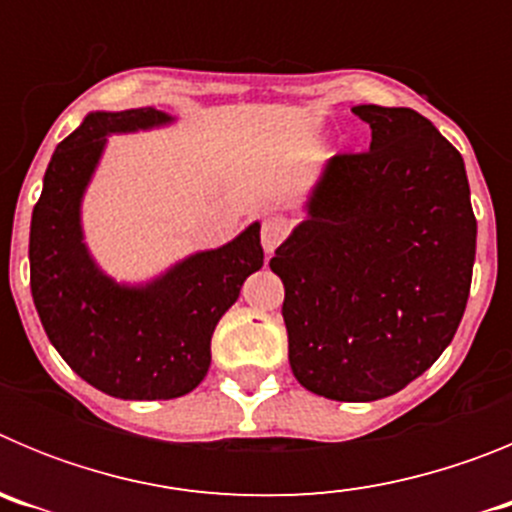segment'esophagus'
Here are the masks:
<instances>
[{"instance_id":"34e87169","label":"esophagus","mask_w":512,"mask_h":512,"mask_svg":"<svg viewBox=\"0 0 512 512\" xmlns=\"http://www.w3.org/2000/svg\"><path fill=\"white\" fill-rule=\"evenodd\" d=\"M289 235V220L282 215H271L266 217L264 225H261V246H264L266 253L277 251L279 243Z\"/></svg>"}]
</instances>
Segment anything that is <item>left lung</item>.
Wrapping results in <instances>:
<instances>
[{"instance_id": "obj_1", "label": "left lung", "mask_w": 512, "mask_h": 512, "mask_svg": "<svg viewBox=\"0 0 512 512\" xmlns=\"http://www.w3.org/2000/svg\"><path fill=\"white\" fill-rule=\"evenodd\" d=\"M364 153L328 161L307 217L269 261L289 366L305 390L372 402L443 354L472 287L477 220L464 158L410 107L359 104Z\"/></svg>"}]
</instances>
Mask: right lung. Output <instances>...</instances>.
Instances as JSON below:
<instances>
[{
  "instance_id": "obj_1",
  "label": "right lung",
  "mask_w": 512,
  "mask_h": 512,
  "mask_svg": "<svg viewBox=\"0 0 512 512\" xmlns=\"http://www.w3.org/2000/svg\"><path fill=\"white\" fill-rule=\"evenodd\" d=\"M171 122L153 107L92 112L58 143L30 223V289L48 341L84 382L120 400H174L210 369L217 320L264 266L261 225L200 251L148 284H117L81 233V197L107 135Z\"/></svg>"
}]
</instances>
